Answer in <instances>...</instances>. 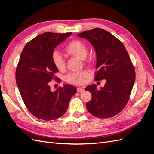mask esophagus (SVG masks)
<instances>
[{"label":"esophagus","mask_w":154,"mask_h":154,"mask_svg":"<svg viewBox=\"0 0 154 154\" xmlns=\"http://www.w3.org/2000/svg\"><path fill=\"white\" fill-rule=\"evenodd\" d=\"M77 91H78V92H82L83 91H84V88L82 87H78L77 88Z\"/></svg>","instance_id":"34e87169"}]
</instances>
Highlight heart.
I'll list each match as a JSON object with an SVG mask.
<instances>
[{
    "instance_id": "obj_1",
    "label": "heart",
    "mask_w": 154,
    "mask_h": 154,
    "mask_svg": "<svg viewBox=\"0 0 154 154\" xmlns=\"http://www.w3.org/2000/svg\"><path fill=\"white\" fill-rule=\"evenodd\" d=\"M65 53L70 57H74L82 59L85 62H88L89 59H87L88 48L87 44L81 40L73 39L66 45L64 48ZM51 60L53 66L59 71H62L66 66V63L62 57L57 51H54L51 54ZM88 76L87 71H80L69 74L66 80L67 82L74 85H82L85 82V79Z\"/></svg>"
}]
</instances>
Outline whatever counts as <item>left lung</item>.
Returning <instances> with one entry per match:
<instances>
[{"mask_svg": "<svg viewBox=\"0 0 154 154\" xmlns=\"http://www.w3.org/2000/svg\"><path fill=\"white\" fill-rule=\"evenodd\" d=\"M94 46L97 56L96 81L106 80L97 90L95 84L88 85L92 99L86 104L89 112L99 118L117 115L127 104L136 80V72L127 51L119 39L106 30L94 28L77 35Z\"/></svg>", "mask_w": 154, "mask_h": 154, "instance_id": "obj_1", "label": "left lung"}]
</instances>
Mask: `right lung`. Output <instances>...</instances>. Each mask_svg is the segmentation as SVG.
<instances>
[{"mask_svg": "<svg viewBox=\"0 0 154 154\" xmlns=\"http://www.w3.org/2000/svg\"><path fill=\"white\" fill-rule=\"evenodd\" d=\"M72 32H44L25 45L16 69V82L23 101L36 118L45 121L59 118L66 112L69 101L77 91L65 85L55 91L49 83L58 70L53 64L54 49ZM60 82V80H57Z\"/></svg>", "mask_w": 154, "mask_h": 154, "instance_id": "1", "label": "right lung"}]
</instances>
